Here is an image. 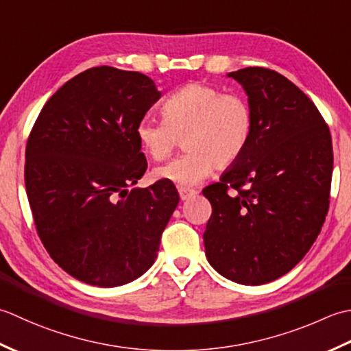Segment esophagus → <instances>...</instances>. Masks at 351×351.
Wrapping results in <instances>:
<instances>
[{
    "label": "esophagus",
    "mask_w": 351,
    "mask_h": 351,
    "mask_svg": "<svg viewBox=\"0 0 351 351\" xmlns=\"http://www.w3.org/2000/svg\"><path fill=\"white\" fill-rule=\"evenodd\" d=\"M178 194H180L182 199H188L191 197H194L197 194V191L194 189H188V188H180L178 189Z\"/></svg>",
    "instance_id": "1"
}]
</instances>
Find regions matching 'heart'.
<instances>
[{
  "mask_svg": "<svg viewBox=\"0 0 351 351\" xmlns=\"http://www.w3.org/2000/svg\"><path fill=\"white\" fill-rule=\"evenodd\" d=\"M162 117L163 121L141 119L136 139L156 162L165 160L183 139L186 153L154 171L156 178L182 186L203 182L213 168L233 167L245 153L254 127L253 110L244 97L198 82L169 95Z\"/></svg>",
  "mask_w": 351,
  "mask_h": 351,
  "instance_id": "heart-1",
  "label": "heart"
}]
</instances>
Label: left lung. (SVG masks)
I'll return each instance as SVG.
<instances>
[{"mask_svg": "<svg viewBox=\"0 0 351 351\" xmlns=\"http://www.w3.org/2000/svg\"><path fill=\"white\" fill-rule=\"evenodd\" d=\"M228 75L244 86L254 127L241 159L203 189L212 204L206 256L221 276L263 285L294 268L321 232L332 136L312 99L285 75L261 66Z\"/></svg>", "mask_w": 351, "mask_h": 351, "instance_id": "1", "label": "left lung"}]
</instances>
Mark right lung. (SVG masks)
Segmentation results:
<instances>
[{
	"label": "right lung",
	"mask_w": 351,
	"mask_h": 351,
	"mask_svg": "<svg viewBox=\"0 0 351 351\" xmlns=\"http://www.w3.org/2000/svg\"><path fill=\"white\" fill-rule=\"evenodd\" d=\"M159 98L144 74L90 68L48 99L28 134L24 178L36 230L57 265L88 285L144 274L180 199L168 180L127 191L147 169L136 125Z\"/></svg>",
	"instance_id": "1"
}]
</instances>
